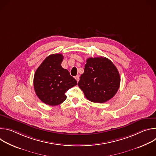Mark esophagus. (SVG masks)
Returning <instances> with one entry per match:
<instances>
[{"instance_id":"1","label":"esophagus","mask_w":156,"mask_h":156,"mask_svg":"<svg viewBox=\"0 0 156 156\" xmlns=\"http://www.w3.org/2000/svg\"><path fill=\"white\" fill-rule=\"evenodd\" d=\"M75 79H76V81H77V82H78V81H79V80H80V77H79V76H78V75L76 76H75Z\"/></svg>"}]
</instances>
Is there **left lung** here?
<instances>
[{"label": "left lung", "mask_w": 156, "mask_h": 156, "mask_svg": "<svg viewBox=\"0 0 156 156\" xmlns=\"http://www.w3.org/2000/svg\"><path fill=\"white\" fill-rule=\"evenodd\" d=\"M120 84L116 66L108 58L100 57L87 59L78 85L89 101L104 103L115 95Z\"/></svg>", "instance_id": "left-lung-1"}]
</instances>
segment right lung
Wrapping results in <instances>:
<instances>
[{"mask_svg": "<svg viewBox=\"0 0 156 156\" xmlns=\"http://www.w3.org/2000/svg\"><path fill=\"white\" fill-rule=\"evenodd\" d=\"M63 57L61 54L49 55L36 70L34 88L39 99L48 105H57L66 99V91L77 84L69 72L62 67Z\"/></svg>", "mask_w": 156, "mask_h": 156, "instance_id": "1", "label": "right lung"}]
</instances>
